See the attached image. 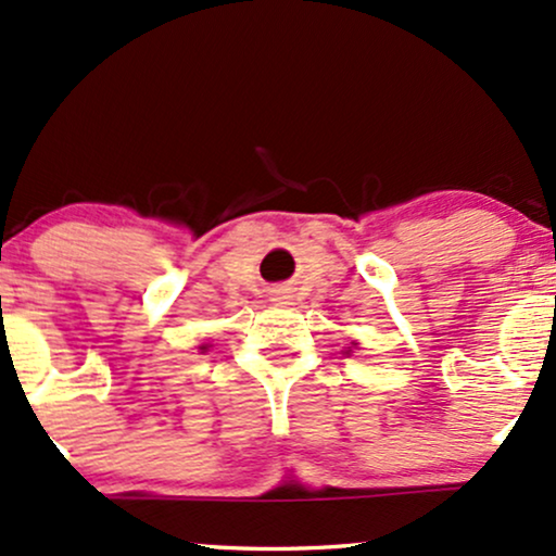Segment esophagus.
<instances>
[{"instance_id": "obj_1", "label": "esophagus", "mask_w": 556, "mask_h": 556, "mask_svg": "<svg viewBox=\"0 0 556 556\" xmlns=\"http://www.w3.org/2000/svg\"><path fill=\"white\" fill-rule=\"evenodd\" d=\"M290 298H292V295H287V290H274V292H271V300H274V303H279V305L290 303Z\"/></svg>"}]
</instances>
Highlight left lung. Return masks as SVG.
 Masks as SVG:
<instances>
[{"label": "left lung", "instance_id": "1", "mask_svg": "<svg viewBox=\"0 0 556 556\" xmlns=\"http://www.w3.org/2000/svg\"><path fill=\"white\" fill-rule=\"evenodd\" d=\"M348 353H350V350H348Z\"/></svg>", "mask_w": 556, "mask_h": 556}]
</instances>
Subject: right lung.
Returning a JSON list of instances; mask_svg holds the SVG:
<instances>
[{
    "instance_id": "1",
    "label": "right lung",
    "mask_w": 556,
    "mask_h": 556,
    "mask_svg": "<svg viewBox=\"0 0 556 556\" xmlns=\"http://www.w3.org/2000/svg\"><path fill=\"white\" fill-rule=\"evenodd\" d=\"M208 348V344H201V350H206Z\"/></svg>"
}]
</instances>
